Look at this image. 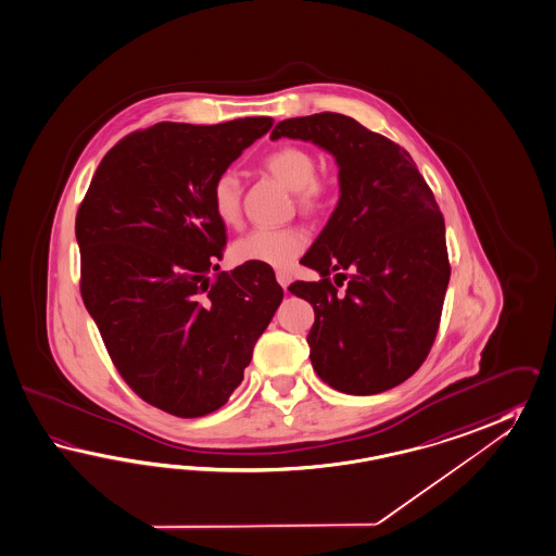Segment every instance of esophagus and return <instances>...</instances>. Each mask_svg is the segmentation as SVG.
I'll return each mask as SVG.
<instances>
[{
	"label": "esophagus",
	"instance_id": "34e87169",
	"mask_svg": "<svg viewBox=\"0 0 556 556\" xmlns=\"http://www.w3.org/2000/svg\"><path fill=\"white\" fill-rule=\"evenodd\" d=\"M276 280H278V285L282 286V288H288L290 286V282H292V274L290 271H276Z\"/></svg>",
	"mask_w": 556,
	"mask_h": 556
}]
</instances>
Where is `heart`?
Returning <instances> with one entry per match:
<instances>
[{
    "label": "heart",
    "mask_w": 556,
    "mask_h": 556,
    "mask_svg": "<svg viewBox=\"0 0 556 556\" xmlns=\"http://www.w3.org/2000/svg\"><path fill=\"white\" fill-rule=\"evenodd\" d=\"M266 172L282 186L296 191L304 210H318L330 195V186L316 175L314 155L300 144H280L264 157ZM212 207L224 226L233 228L242 219L240 181L233 173H222L212 186ZM308 233L296 226L288 228H260L242 236L231 245V257L238 264H264L286 270L306 250Z\"/></svg>",
    "instance_id": "b5f03b06"
}]
</instances>
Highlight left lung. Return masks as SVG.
Masks as SVG:
<instances>
[{"label":"left lung","mask_w":556,"mask_h":556,"mask_svg":"<svg viewBox=\"0 0 556 556\" xmlns=\"http://www.w3.org/2000/svg\"><path fill=\"white\" fill-rule=\"evenodd\" d=\"M311 141L337 159L341 198L300 260L320 274L294 282L308 300L306 337L316 375L349 395H375L409 379L435 341L450 282L445 224L405 149L339 113L286 118L270 139ZM336 283L346 279L342 293Z\"/></svg>","instance_id":"obj_1"}]
</instances>
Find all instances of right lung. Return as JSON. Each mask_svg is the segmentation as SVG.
<instances>
[{
    "label": "right lung",
    "mask_w": 556,
    "mask_h": 556,
    "mask_svg": "<svg viewBox=\"0 0 556 556\" xmlns=\"http://www.w3.org/2000/svg\"><path fill=\"white\" fill-rule=\"evenodd\" d=\"M271 125L135 130L100 161L78 207L86 311L125 383L161 412L191 419L226 405L285 296L264 264L214 274L228 233L212 186Z\"/></svg>",
    "instance_id": "obj_1"
}]
</instances>
